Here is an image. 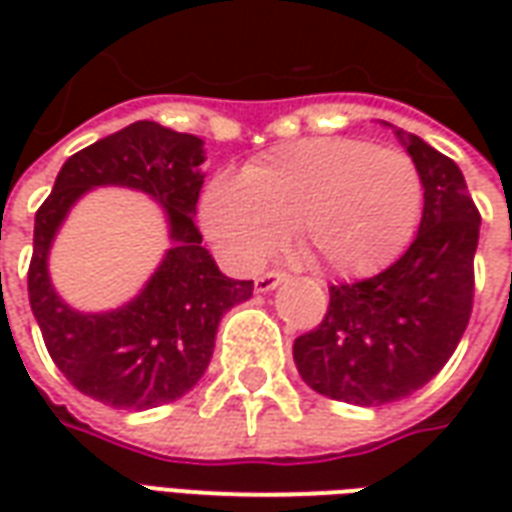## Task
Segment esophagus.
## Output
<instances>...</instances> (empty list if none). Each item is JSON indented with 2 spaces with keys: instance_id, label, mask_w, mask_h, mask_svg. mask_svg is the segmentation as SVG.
<instances>
[{
  "instance_id": "34e87169",
  "label": "esophagus",
  "mask_w": 512,
  "mask_h": 512,
  "mask_svg": "<svg viewBox=\"0 0 512 512\" xmlns=\"http://www.w3.org/2000/svg\"><path fill=\"white\" fill-rule=\"evenodd\" d=\"M285 279H288L285 271H266V274H260V277L255 279V288L260 290V293H268V290H274L279 282H285Z\"/></svg>"
}]
</instances>
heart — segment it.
<instances>
[{"label":"heart","mask_w":512,"mask_h":512,"mask_svg":"<svg viewBox=\"0 0 512 512\" xmlns=\"http://www.w3.org/2000/svg\"><path fill=\"white\" fill-rule=\"evenodd\" d=\"M419 211L422 180L406 153L332 136L277 147L200 197L202 230L235 266L266 263L293 227L301 255L343 279L389 266Z\"/></svg>","instance_id":"obj_1"}]
</instances>
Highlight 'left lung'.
Masks as SVG:
<instances>
[{"mask_svg":"<svg viewBox=\"0 0 512 512\" xmlns=\"http://www.w3.org/2000/svg\"><path fill=\"white\" fill-rule=\"evenodd\" d=\"M425 189L417 238L381 274L329 288L318 329L293 343L318 395L384 406L414 395L447 365L472 315L480 211L458 164L397 131Z\"/></svg>","mask_w":512,"mask_h":512,"instance_id":"left-lung-1","label":"left lung"}]
</instances>
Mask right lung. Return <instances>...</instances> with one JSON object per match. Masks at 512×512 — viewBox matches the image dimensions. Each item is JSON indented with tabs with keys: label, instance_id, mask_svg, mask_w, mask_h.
<instances>
[{
	"label": "right lung",
	"instance_id": "obj_1",
	"mask_svg": "<svg viewBox=\"0 0 512 512\" xmlns=\"http://www.w3.org/2000/svg\"><path fill=\"white\" fill-rule=\"evenodd\" d=\"M202 161V139L139 120L73 153L35 213L29 307L62 376L106 406L142 411L186 395L208 370L222 315L252 296V279L224 277L202 246L194 224ZM95 185L150 193L173 238L143 293L112 313L73 311L48 279L50 241L72 202Z\"/></svg>",
	"mask_w": 512,
	"mask_h": 512
}]
</instances>
